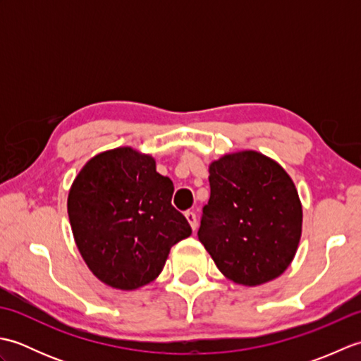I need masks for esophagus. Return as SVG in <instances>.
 <instances>
[{
    "instance_id": "1",
    "label": "esophagus",
    "mask_w": 361,
    "mask_h": 361,
    "mask_svg": "<svg viewBox=\"0 0 361 361\" xmlns=\"http://www.w3.org/2000/svg\"><path fill=\"white\" fill-rule=\"evenodd\" d=\"M186 219H188V221H189V225H190V228L194 229H197V226H198V221H197V216H195V212L194 211H186Z\"/></svg>"
}]
</instances>
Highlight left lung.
<instances>
[{
  "mask_svg": "<svg viewBox=\"0 0 361 361\" xmlns=\"http://www.w3.org/2000/svg\"><path fill=\"white\" fill-rule=\"evenodd\" d=\"M211 197L198 239L228 279L255 287L293 260L302 231L295 183L262 153L245 150L209 166Z\"/></svg>",
  "mask_w": 361,
  "mask_h": 361,
  "instance_id": "1",
  "label": "left lung"
}]
</instances>
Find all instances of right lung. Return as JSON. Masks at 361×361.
<instances>
[{
  "instance_id": "1",
  "label": "right lung",
  "mask_w": 361,
  "mask_h": 361,
  "mask_svg": "<svg viewBox=\"0 0 361 361\" xmlns=\"http://www.w3.org/2000/svg\"><path fill=\"white\" fill-rule=\"evenodd\" d=\"M173 183L132 147L91 158L68 195L74 240L99 281L135 290L163 271L169 251L192 234L172 206Z\"/></svg>"
}]
</instances>
